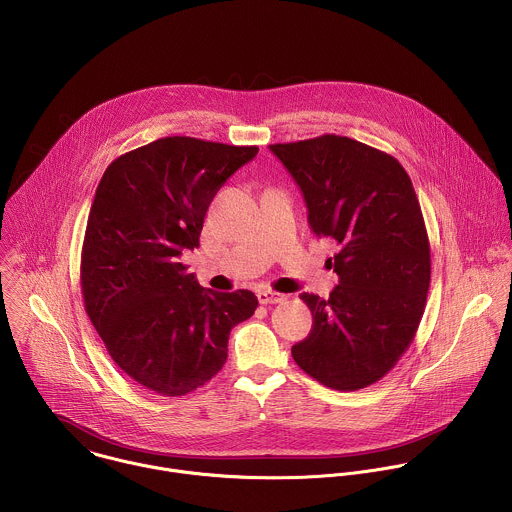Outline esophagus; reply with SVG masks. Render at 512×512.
Returning a JSON list of instances; mask_svg holds the SVG:
<instances>
[{
	"label": "esophagus",
	"mask_w": 512,
	"mask_h": 512,
	"mask_svg": "<svg viewBox=\"0 0 512 512\" xmlns=\"http://www.w3.org/2000/svg\"><path fill=\"white\" fill-rule=\"evenodd\" d=\"M257 299H259L261 305H277V303L287 301V295L275 293V291H271V289H261V291L257 293Z\"/></svg>",
	"instance_id": "1"
}]
</instances>
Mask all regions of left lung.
I'll return each mask as SVG.
<instances>
[{
	"mask_svg": "<svg viewBox=\"0 0 512 512\" xmlns=\"http://www.w3.org/2000/svg\"><path fill=\"white\" fill-rule=\"evenodd\" d=\"M307 202L316 237H330L338 285L303 293L312 330L291 348L316 382L352 392L384 378L408 350L431 279L421 207L402 164L358 140L324 134L271 144Z\"/></svg>",
	"mask_w": 512,
	"mask_h": 512,
	"instance_id": "8db88e82",
	"label": "left lung"
}]
</instances>
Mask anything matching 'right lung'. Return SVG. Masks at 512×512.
<instances>
[{
    "label": "right lung",
    "mask_w": 512,
    "mask_h": 512,
    "mask_svg": "<svg viewBox=\"0 0 512 512\" xmlns=\"http://www.w3.org/2000/svg\"><path fill=\"white\" fill-rule=\"evenodd\" d=\"M257 146L168 136L116 158L91 205L81 289L116 366L160 396H186L227 360L235 324L253 316L251 291L200 287L180 263L200 247L207 207Z\"/></svg>",
    "instance_id": "add662e5"
}]
</instances>
